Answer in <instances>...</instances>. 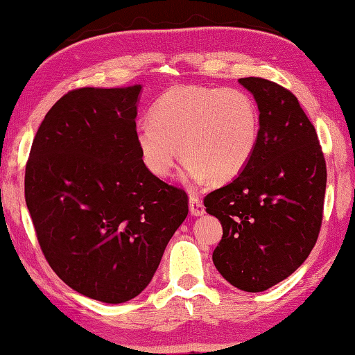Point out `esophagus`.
Returning a JSON list of instances; mask_svg holds the SVG:
<instances>
[{
  "label": "esophagus",
  "instance_id": "obj_1",
  "mask_svg": "<svg viewBox=\"0 0 355 355\" xmlns=\"http://www.w3.org/2000/svg\"><path fill=\"white\" fill-rule=\"evenodd\" d=\"M189 211L192 216H202L205 213V207H203L202 200L197 196L189 197Z\"/></svg>",
  "mask_w": 355,
  "mask_h": 355
}]
</instances>
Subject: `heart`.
<instances>
[{"label": "heart", "mask_w": 355, "mask_h": 355, "mask_svg": "<svg viewBox=\"0 0 355 355\" xmlns=\"http://www.w3.org/2000/svg\"><path fill=\"white\" fill-rule=\"evenodd\" d=\"M258 135L260 116L249 94L202 86L172 89L135 127L144 163L156 177L169 175L180 148L188 178L213 183L230 182L248 167Z\"/></svg>", "instance_id": "1"}]
</instances>
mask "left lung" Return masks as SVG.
Wrapping results in <instances>:
<instances>
[{"label": "left lung", "instance_id": "1", "mask_svg": "<svg viewBox=\"0 0 355 355\" xmlns=\"http://www.w3.org/2000/svg\"><path fill=\"white\" fill-rule=\"evenodd\" d=\"M239 84L260 111L257 150L203 203L222 224L216 269L239 290L260 293L290 277L316 244L327 169L313 123L288 89L255 76Z\"/></svg>", "mask_w": 355, "mask_h": 355}]
</instances>
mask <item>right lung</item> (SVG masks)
<instances>
[{"label":"right lung","mask_w":355,"mask_h":355,"mask_svg":"<svg viewBox=\"0 0 355 355\" xmlns=\"http://www.w3.org/2000/svg\"><path fill=\"white\" fill-rule=\"evenodd\" d=\"M141 84L81 87L35 133L25 199L48 264L106 304L136 297L188 216V196L144 164L135 137Z\"/></svg>","instance_id":"right-lung-1"}]
</instances>
